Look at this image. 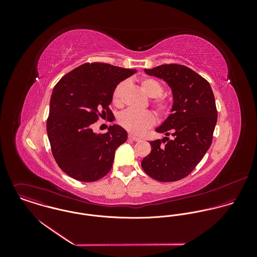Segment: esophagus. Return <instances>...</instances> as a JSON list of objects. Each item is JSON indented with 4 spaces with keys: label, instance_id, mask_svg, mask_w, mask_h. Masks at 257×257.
<instances>
[{
    "label": "esophagus",
    "instance_id": "obj_1",
    "mask_svg": "<svg viewBox=\"0 0 257 257\" xmlns=\"http://www.w3.org/2000/svg\"><path fill=\"white\" fill-rule=\"evenodd\" d=\"M128 140H132V141H134V142H140V141H141L140 138L135 137V136H133V135H128Z\"/></svg>",
    "mask_w": 257,
    "mask_h": 257
}]
</instances>
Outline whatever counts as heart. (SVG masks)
<instances>
[{
	"label": "heart",
	"instance_id": "b5f03b06",
	"mask_svg": "<svg viewBox=\"0 0 257 257\" xmlns=\"http://www.w3.org/2000/svg\"><path fill=\"white\" fill-rule=\"evenodd\" d=\"M140 85L147 97L153 98L151 104L156 113L160 116H167L172 110V103L167 97L161 95L163 92V87L160 82L151 77H144L141 79ZM125 87L126 82L122 81L113 89L111 102L115 107L121 106L122 94ZM118 123L128 133L139 136L155 123V117L148 110L137 111L126 110L119 114Z\"/></svg>",
	"mask_w": 257,
	"mask_h": 257
}]
</instances>
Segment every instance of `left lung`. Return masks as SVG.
Masks as SVG:
<instances>
[{"label":"left lung","instance_id":"obj_1","mask_svg":"<svg viewBox=\"0 0 257 257\" xmlns=\"http://www.w3.org/2000/svg\"><path fill=\"white\" fill-rule=\"evenodd\" d=\"M145 72L163 79L172 90V112L156 132L174 139L150 142L151 151L142 166L157 181H178L195 169L212 145L218 119L215 96L210 83L187 66L163 64Z\"/></svg>","mask_w":257,"mask_h":257}]
</instances>
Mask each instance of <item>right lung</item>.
<instances>
[{"mask_svg":"<svg viewBox=\"0 0 257 257\" xmlns=\"http://www.w3.org/2000/svg\"><path fill=\"white\" fill-rule=\"evenodd\" d=\"M136 72L108 63H85L53 88L47 136L56 163L70 177L94 182L109 173L114 151L126 142L127 133L113 124L106 134H95L92 126L100 117L114 118L109 108L113 89Z\"/></svg>","mask_w":257,"mask_h":257,"instance_id":"add662e5","label":"right lung"}]
</instances>
